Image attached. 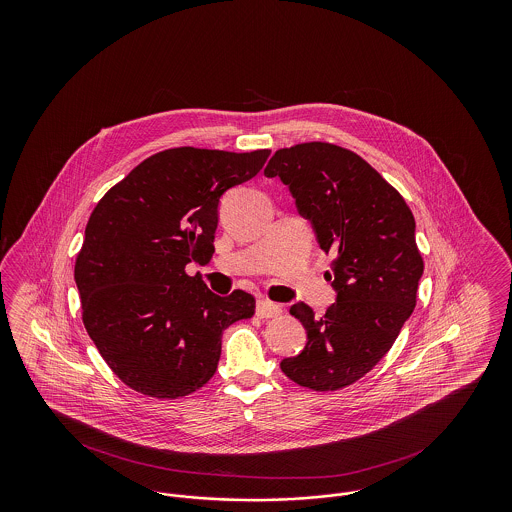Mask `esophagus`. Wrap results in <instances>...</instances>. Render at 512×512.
Here are the masks:
<instances>
[{
	"mask_svg": "<svg viewBox=\"0 0 512 512\" xmlns=\"http://www.w3.org/2000/svg\"><path fill=\"white\" fill-rule=\"evenodd\" d=\"M255 313H257L259 318H274L282 313V307L278 303L268 301V299H259Z\"/></svg>",
	"mask_w": 512,
	"mask_h": 512,
	"instance_id": "obj_1",
	"label": "esophagus"
}]
</instances>
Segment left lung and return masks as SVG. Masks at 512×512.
Returning <instances> with one entry per match:
<instances>
[{"instance_id":"obj_1","label":"left lung","mask_w":512,"mask_h":512,"mask_svg":"<svg viewBox=\"0 0 512 512\" xmlns=\"http://www.w3.org/2000/svg\"><path fill=\"white\" fill-rule=\"evenodd\" d=\"M265 174L280 176L320 249L334 255L324 276L338 293L322 318L292 305L307 345L280 368L303 388L341 390L380 363L413 313L424 270L413 213L363 157L328 142L278 149Z\"/></svg>"}]
</instances>
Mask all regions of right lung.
I'll list each match as a JSON object with an SVG mask.
<instances>
[{"label": "right lung", "mask_w": 512, "mask_h": 512, "mask_svg": "<svg viewBox=\"0 0 512 512\" xmlns=\"http://www.w3.org/2000/svg\"><path fill=\"white\" fill-rule=\"evenodd\" d=\"M270 149L159 151L99 199L76 255L82 320L99 355L147 397L178 399L215 374L222 332L255 297L211 292L188 263L215 253L219 199L263 169Z\"/></svg>", "instance_id": "add662e5"}]
</instances>
